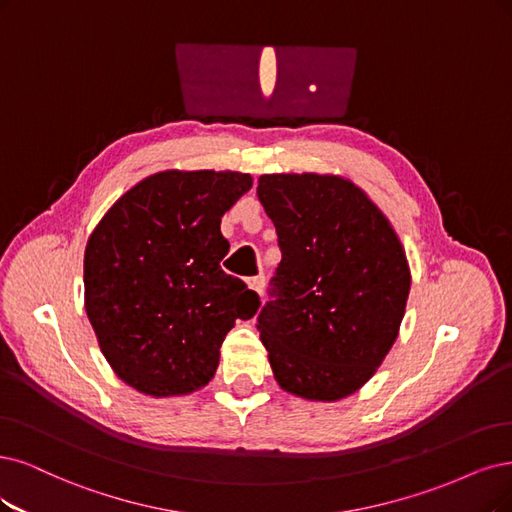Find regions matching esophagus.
<instances>
[{"label":"esophagus","instance_id":"esophagus-1","mask_svg":"<svg viewBox=\"0 0 512 512\" xmlns=\"http://www.w3.org/2000/svg\"><path fill=\"white\" fill-rule=\"evenodd\" d=\"M246 285H249L251 291H255L257 295H261V293H263V285H266V280H263V276H253V278L246 280Z\"/></svg>","mask_w":512,"mask_h":512}]
</instances>
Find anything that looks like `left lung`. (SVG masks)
Masks as SVG:
<instances>
[{
    "label": "left lung",
    "mask_w": 512,
    "mask_h": 512,
    "mask_svg": "<svg viewBox=\"0 0 512 512\" xmlns=\"http://www.w3.org/2000/svg\"><path fill=\"white\" fill-rule=\"evenodd\" d=\"M282 259L257 329L282 390L339 401L390 352L411 287L405 249L361 187L337 175H261Z\"/></svg>",
    "instance_id": "8db88e82"
}]
</instances>
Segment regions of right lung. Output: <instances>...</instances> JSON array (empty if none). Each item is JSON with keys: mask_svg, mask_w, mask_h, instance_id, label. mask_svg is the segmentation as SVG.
Here are the masks:
<instances>
[{"mask_svg": "<svg viewBox=\"0 0 512 512\" xmlns=\"http://www.w3.org/2000/svg\"><path fill=\"white\" fill-rule=\"evenodd\" d=\"M253 177L162 170L116 200L84 253V306L103 356L124 384L179 396L213 380L219 348L259 295L221 270V217Z\"/></svg>", "mask_w": 512, "mask_h": 512, "instance_id": "right-lung-1", "label": "right lung"}]
</instances>
